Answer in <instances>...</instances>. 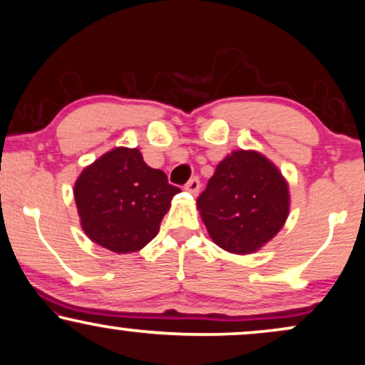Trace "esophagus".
<instances>
[{
  "mask_svg": "<svg viewBox=\"0 0 365 365\" xmlns=\"http://www.w3.org/2000/svg\"><path fill=\"white\" fill-rule=\"evenodd\" d=\"M185 190L188 193H192V195H197L198 190H200V180H198L197 177L192 178V180H188L187 185H185Z\"/></svg>",
  "mask_w": 365,
  "mask_h": 365,
  "instance_id": "34e87169",
  "label": "esophagus"
}]
</instances>
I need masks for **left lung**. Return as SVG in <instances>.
<instances>
[{
    "label": "left lung",
    "instance_id": "left-lung-1",
    "mask_svg": "<svg viewBox=\"0 0 365 365\" xmlns=\"http://www.w3.org/2000/svg\"><path fill=\"white\" fill-rule=\"evenodd\" d=\"M197 209L217 246L232 255H252L288 219V182L259 151H232L217 165Z\"/></svg>",
    "mask_w": 365,
    "mask_h": 365
}]
</instances>
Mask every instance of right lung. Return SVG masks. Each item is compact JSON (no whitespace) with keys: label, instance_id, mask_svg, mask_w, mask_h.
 <instances>
[{"label":"right lung","instance_id":"add662e5","mask_svg":"<svg viewBox=\"0 0 365 365\" xmlns=\"http://www.w3.org/2000/svg\"><path fill=\"white\" fill-rule=\"evenodd\" d=\"M180 188L148 167L138 148H118L87 165L73 185L81 227L113 252L140 251L156 237Z\"/></svg>","mask_w":365,"mask_h":365}]
</instances>
